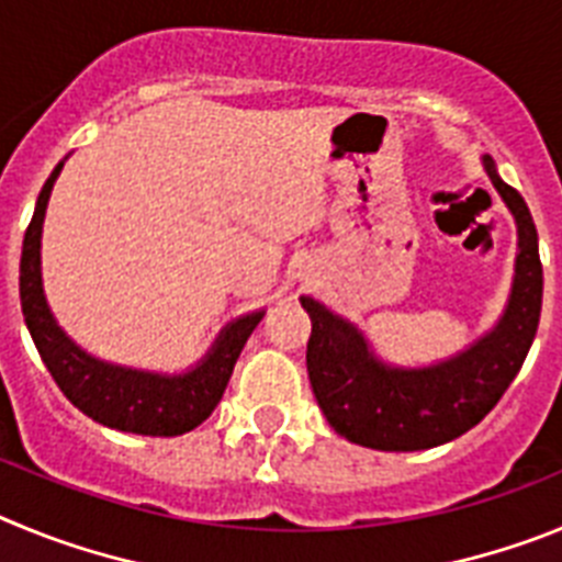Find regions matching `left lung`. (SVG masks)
Instances as JSON below:
<instances>
[{
    "label": "left lung",
    "instance_id": "1",
    "mask_svg": "<svg viewBox=\"0 0 562 562\" xmlns=\"http://www.w3.org/2000/svg\"><path fill=\"white\" fill-rule=\"evenodd\" d=\"M481 166L513 213L518 252L498 324L467 349L430 366L385 362L349 317L301 295L312 321L306 342L312 391L342 439L385 453L436 448L475 428L518 376L543 304L538 231L524 196L501 180L493 157H481Z\"/></svg>",
    "mask_w": 562,
    "mask_h": 562
}]
</instances>
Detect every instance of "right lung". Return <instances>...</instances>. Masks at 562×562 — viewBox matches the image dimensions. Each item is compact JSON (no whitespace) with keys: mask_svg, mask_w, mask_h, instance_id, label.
<instances>
[{"mask_svg":"<svg viewBox=\"0 0 562 562\" xmlns=\"http://www.w3.org/2000/svg\"><path fill=\"white\" fill-rule=\"evenodd\" d=\"M67 160V157H64ZM64 160L53 168L36 200L22 245L19 267V295L22 315L30 337L36 342L44 366L58 382L72 405L89 419L101 422L112 430L137 436H182L213 414L227 389L238 355L247 337L265 317V310L238 315L220 331L207 355L196 366L180 374L132 369L117 362L101 360L81 349L67 331L58 326L49 310L42 281V227L47 213L49 193L61 173Z\"/></svg>","mask_w":562,"mask_h":562,"instance_id":"obj_1","label":"right lung"}]
</instances>
